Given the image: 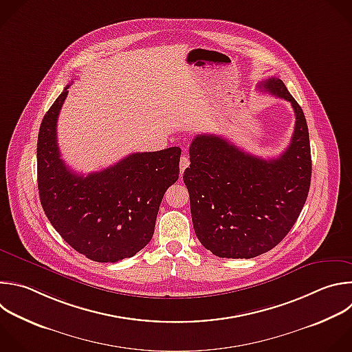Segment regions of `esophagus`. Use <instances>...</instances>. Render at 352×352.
I'll return each mask as SVG.
<instances>
[{
	"label": "esophagus",
	"mask_w": 352,
	"mask_h": 352,
	"mask_svg": "<svg viewBox=\"0 0 352 352\" xmlns=\"http://www.w3.org/2000/svg\"><path fill=\"white\" fill-rule=\"evenodd\" d=\"M189 164H190L189 157L184 155V156L181 157V160H179V170H181V174L185 171V168H188V167H189Z\"/></svg>",
	"instance_id": "esophagus-1"
}]
</instances>
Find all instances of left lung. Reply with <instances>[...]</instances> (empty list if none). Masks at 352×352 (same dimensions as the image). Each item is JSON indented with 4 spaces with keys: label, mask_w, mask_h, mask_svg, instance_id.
<instances>
[{
    "label": "left lung",
    "mask_w": 352,
    "mask_h": 352,
    "mask_svg": "<svg viewBox=\"0 0 352 352\" xmlns=\"http://www.w3.org/2000/svg\"><path fill=\"white\" fill-rule=\"evenodd\" d=\"M261 91L292 103L294 133L278 157L261 159L215 134H200L189 146L184 173L196 236L221 258H253L272 250L296 223L311 184V148L302 109L280 78Z\"/></svg>",
    "instance_id": "1"
}]
</instances>
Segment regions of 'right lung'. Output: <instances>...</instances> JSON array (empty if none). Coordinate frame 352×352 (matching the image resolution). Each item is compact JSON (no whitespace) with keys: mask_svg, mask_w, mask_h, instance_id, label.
<instances>
[{"mask_svg":"<svg viewBox=\"0 0 352 352\" xmlns=\"http://www.w3.org/2000/svg\"><path fill=\"white\" fill-rule=\"evenodd\" d=\"M69 85L45 113L37 141L40 201L76 252L96 263L135 256L152 239L162 199L179 177L181 149L133 153L88 175L60 159L56 123Z\"/></svg>","mask_w":352,"mask_h":352,"instance_id":"add662e5","label":"right lung"}]
</instances>
